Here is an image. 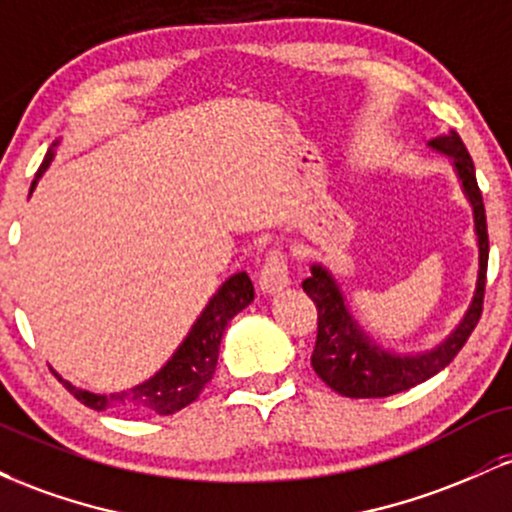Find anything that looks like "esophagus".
Listing matches in <instances>:
<instances>
[{"label":"esophagus","mask_w":512,"mask_h":512,"mask_svg":"<svg viewBox=\"0 0 512 512\" xmlns=\"http://www.w3.org/2000/svg\"><path fill=\"white\" fill-rule=\"evenodd\" d=\"M257 284L262 293H276L289 286V262H286L284 250L272 248L264 255L260 269H257Z\"/></svg>","instance_id":"obj_1"}]
</instances>
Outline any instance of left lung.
<instances>
[{
    "mask_svg": "<svg viewBox=\"0 0 512 512\" xmlns=\"http://www.w3.org/2000/svg\"><path fill=\"white\" fill-rule=\"evenodd\" d=\"M431 146L452 156L464 192H467L469 202L474 207V226H477L479 238V279L474 301L469 305L460 327L438 349H433L431 354L392 356L370 342L361 327L356 325V320L346 310L342 293H339L332 276L322 267H313V276L303 281V291L313 298L317 308V339L310 363H313V370L320 375L322 383L330 385L334 392L344 397H390L433 378L445 366H450L452 358L460 354V349L467 344L474 327H477L481 310H484L486 267H489V231H486V209L477 185L474 161L457 132L436 137Z\"/></svg>",
    "mask_w": 512,
    "mask_h": 512,
    "instance_id": "1",
    "label": "left lung"
}]
</instances>
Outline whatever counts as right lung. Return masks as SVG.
<instances>
[{
    "mask_svg": "<svg viewBox=\"0 0 512 512\" xmlns=\"http://www.w3.org/2000/svg\"><path fill=\"white\" fill-rule=\"evenodd\" d=\"M52 161V151H48L45 161L40 163L38 173L31 190L38 182L40 175L45 173L48 163ZM255 298V289H252L250 276L245 272L233 274L219 291L214 293L204 313L199 315V320L192 325L190 334H187L185 342L180 344V349L175 351V356L163 366L151 380L132 387V390L115 392V395H93V392L79 390L72 383L60 378L55 373V378L67 387L72 395L79 399L86 407L103 411V409H115L129 416H168L175 411L185 409L187 404H192L202 395V390L207 383L214 378L216 363H219V346L221 337L226 332L228 322L236 317L240 310L248 308Z\"/></svg>",
    "mask_w": 512,
    "mask_h": 512,
    "instance_id": "add662e5",
    "label": "right lung"
}]
</instances>
